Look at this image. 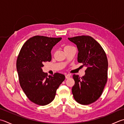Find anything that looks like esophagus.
<instances>
[{
    "instance_id": "1",
    "label": "esophagus",
    "mask_w": 124,
    "mask_h": 124,
    "mask_svg": "<svg viewBox=\"0 0 124 124\" xmlns=\"http://www.w3.org/2000/svg\"><path fill=\"white\" fill-rule=\"evenodd\" d=\"M65 78L68 79V78H70V75H69V74H66V75H65Z\"/></svg>"
}]
</instances>
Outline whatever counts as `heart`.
Here are the masks:
<instances>
[{"mask_svg": "<svg viewBox=\"0 0 124 124\" xmlns=\"http://www.w3.org/2000/svg\"><path fill=\"white\" fill-rule=\"evenodd\" d=\"M70 47V46H65V47H64V48H68V47Z\"/></svg>", "mask_w": 124, "mask_h": 124, "instance_id": "heart-1", "label": "heart"}]
</instances>
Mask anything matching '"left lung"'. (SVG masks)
<instances>
[{"label":"left lung","mask_w":124,"mask_h":124,"mask_svg":"<svg viewBox=\"0 0 124 124\" xmlns=\"http://www.w3.org/2000/svg\"><path fill=\"white\" fill-rule=\"evenodd\" d=\"M68 40L77 46L78 62L86 67L85 74L81 78L72 75L75 85L72 93L77 102L89 105L100 97L107 82V57L101 46L91 36H75Z\"/></svg>","instance_id":"obj_1"}]
</instances>
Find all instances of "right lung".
Masks as SVG:
<instances>
[{"mask_svg": "<svg viewBox=\"0 0 124 124\" xmlns=\"http://www.w3.org/2000/svg\"><path fill=\"white\" fill-rule=\"evenodd\" d=\"M61 38L34 36L24 43L16 61V70L22 89L31 101L46 105L54 100L57 89L65 79L55 73L47 77L42 68L52 60L51 50Z\"/></svg>", "mask_w": 124, "mask_h": 124, "instance_id": "1", "label": "right lung"}]
</instances>
